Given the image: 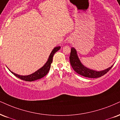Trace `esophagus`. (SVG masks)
Instances as JSON below:
<instances>
[{
    "label": "esophagus",
    "instance_id": "esophagus-1",
    "mask_svg": "<svg viewBox=\"0 0 120 120\" xmlns=\"http://www.w3.org/2000/svg\"><path fill=\"white\" fill-rule=\"evenodd\" d=\"M71 40H68V43H71Z\"/></svg>",
    "mask_w": 120,
    "mask_h": 120
}]
</instances>
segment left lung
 Instances as JSON below:
<instances>
[{
  "instance_id": "left-lung-1",
  "label": "left lung",
  "mask_w": 120,
  "mask_h": 120,
  "mask_svg": "<svg viewBox=\"0 0 120 120\" xmlns=\"http://www.w3.org/2000/svg\"><path fill=\"white\" fill-rule=\"evenodd\" d=\"M69 60L72 68L75 72L81 76L88 78H94L100 77L109 72L113 66L112 65L110 67L100 71H97L96 70L88 68L81 63V60L78 58L76 49L73 47H72L71 51Z\"/></svg>"
}]
</instances>
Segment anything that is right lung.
Listing matches in <instances>:
<instances>
[{"mask_svg": "<svg viewBox=\"0 0 120 120\" xmlns=\"http://www.w3.org/2000/svg\"><path fill=\"white\" fill-rule=\"evenodd\" d=\"M60 46L56 47L55 48H53L52 51L51 52V54H50L49 56L48 60L46 62V63L44 64V65L42 67H41V68H39L38 70L35 71L34 73L30 74L29 75H27V76H22V75H19L18 74H16L14 73V72H11V71H10V72L11 73H13L14 76H15L17 77L20 78V79H22L23 81H29V82H31V81H34L37 80V79H39L43 77L48 73L49 71L50 68H51V63H52L53 60V57L54 56V54H55L56 52L60 50ZM8 68V67H7Z\"/></svg>", "mask_w": 120, "mask_h": 120, "instance_id": "obj_1", "label": "right lung"}]
</instances>
